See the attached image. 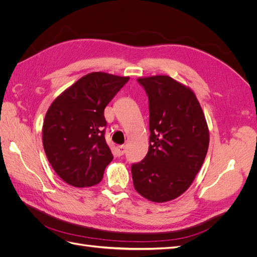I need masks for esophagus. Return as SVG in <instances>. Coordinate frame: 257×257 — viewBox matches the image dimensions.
Instances as JSON below:
<instances>
[{"mask_svg":"<svg viewBox=\"0 0 257 257\" xmlns=\"http://www.w3.org/2000/svg\"><path fill=\"white\" fill-rule=\"evenodd\" d=\"M124 152H125V146H118L116 147V154L119 155V157H121V155L124 154Z\"/></svg>","mask_w":257,"mask_h":257,"instance_id":"1","label":"esophagus"}]
</instances>
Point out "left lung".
<instances>
[{
  "label": "left lung",
  "mask_w": 257,
  "mask_h": 257,
  "mask_svg": "<svg viewBox=\"0 0 257 257\" xmlns=\"http://www.w3.org/2000/svg\"><path fill=\"white\" fill-rule=\"evenodd\" d=\"M149 99V150L132 165L135 190L154 203L190 188L205 161L209 130L194 92L172 77L138 78Z\"/></svg>",
  "instance_id": "1"
}]
</instances>
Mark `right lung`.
Returning <instances> with one entry per match:
<instances>
[{
    "label": "right lung",
    "instance_id": "right-lung-1",
    "mask_svg": "<svg viewBox=\"0 0 257 257\" xmlns=\"http://www.w3.org/2000/svg\"><path fill=\"white\" fill-rule=\"evenodd\" d=\"M128 77L102 72L85 75L53 100L43 125L45 153L54 172L69 185L100 182L113 155L105 141V107Z\"/></svg>",
    "mask_w": 257,
    "mask_h": 257
}]
</instances>
